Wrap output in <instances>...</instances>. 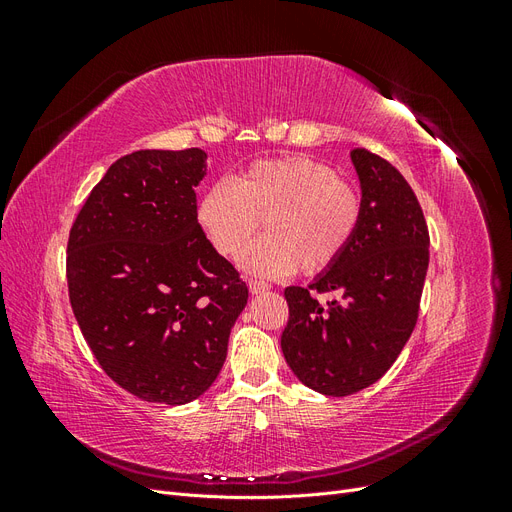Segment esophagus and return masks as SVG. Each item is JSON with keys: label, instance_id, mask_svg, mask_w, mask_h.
Masks as SVG:
<instances>
[{"label": "esophagus", "instance_id": "34e87169", "mask_svg": "<svg viewBox=\"0 0 512 512\" xmlns=\"http://www.w3.org/2000/svg\"><path fill=\"white\" fill-rule=\"evenodd\" d=\"M247 286H250L252 294H262V292L271 290V286L267 282H260V280H250V282H247Z\"/></svg>", "mask_w": 512, "mask_h": 512}]
</instances>
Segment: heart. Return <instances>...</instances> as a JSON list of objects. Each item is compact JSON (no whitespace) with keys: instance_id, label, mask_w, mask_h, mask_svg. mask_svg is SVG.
<instances>
[{"instance_id":"obj_1","label":"heart","mask_w":512,"mask_h":512,"mask_svg":"<svg viewBox=\"0 0 512 512\" xmlns=\"http://www.w3.org/2000/svg\"><path fill=\"white\" fill-rule=\"evenodd\" d=\"M363 215L361 192L335 170L305 156L260 160L198 196L196 224L218 254L256 277L320 273L346 252Z\"/></svg>"}]
</instances>
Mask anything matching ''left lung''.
Listing matches in <instances>:
<instances>
[{
	"label": "left lung",
	"instance_id": "left-lung-1",
	"mask_svg": "<svg viewBox=\"0 0 512 512\" xmlns=\"http://www.w3.org/2000/svg\"><path fill=\"white\" fill-rule=\"evenodd\" d=\"M350 160L363 198L359 230L312 284L284 290V359L329 397L359 393L389 371L414 331L429 267L427 222L404 175L365 149ZM312 291H339L343 303L322 308Z\"/></svg>",
	"mask_w": 512,
	"mask_h": 512
}]
</instances>
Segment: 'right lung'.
I'll return each mask as SVG.
<instances>
[{
	"label": "right lung",
	"instance_id": "right-lung-1",
	"mask_svg": "<svg viewBox=\"0 0 512 512\" xmlns=\"http://www.w3.org/2000/svg\"><path fill=\"white\" fill-rule=\"evenodd\" d=\"M203 149L119 158L70 230L76 322L121 389L153 404L198 399L226 361L247 286L196 224Z\"/></svg>",
	"mask_w": 512,
	"mask_h": 512
}]
</instances>
